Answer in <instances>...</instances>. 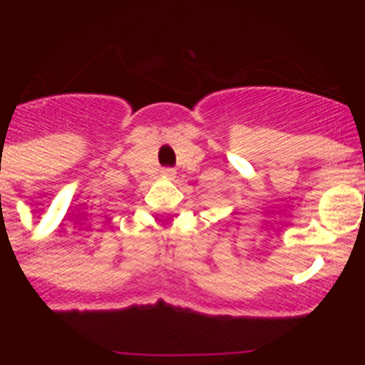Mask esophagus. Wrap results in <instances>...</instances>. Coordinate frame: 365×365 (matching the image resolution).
Segmentation results:
<instances>
[{"label":"esophagus","instance_id":"esophagus-1","mask_svg":"<svg viewBox=\"0 0 365 365\" xmlns=\"http://www.w3.org/2000/svg\"><path fill=\"white\" fill-rule=\"evenodd\" d=\"M163 177L164 179H173V177H175V172H173L172 168H166V170H163Z\"/></svg>","mask_w":365,"mask_h":365}]
</instances>
